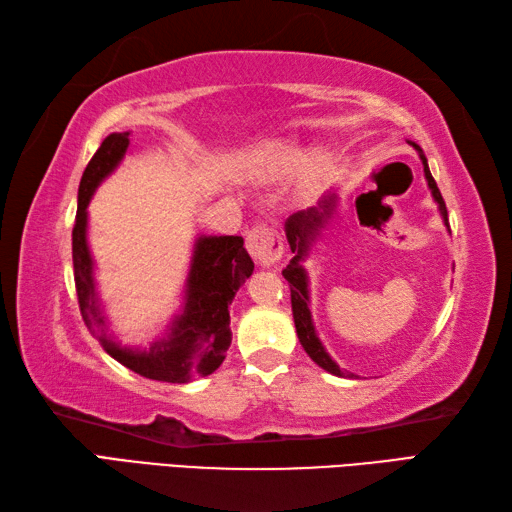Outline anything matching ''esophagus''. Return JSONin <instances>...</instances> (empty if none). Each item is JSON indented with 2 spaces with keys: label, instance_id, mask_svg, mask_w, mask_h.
Here are the masks:
<instances>
[{
  "label": "esophagus",
  "instance_id": "1",
  "mask_svg": "<svg viewBox=\"0 0 512 512\" xmlns=\"http://www.w3.org/2000/svg\"><path fill=\"white\" fill-rule=\"evenodd\" d=\"M246 248L259 266H275L284 255V239L270 226H255L246 235Z\"/></svg>",
  "mask_w": 512,
  "mask_h": 512
}]
</instances>
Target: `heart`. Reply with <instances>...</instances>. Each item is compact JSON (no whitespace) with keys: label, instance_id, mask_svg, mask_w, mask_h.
<instances>
[{"label":"heart","instance_id":"1","mask_svg":"<svg viewBox=\"0 0 512 512\" xmlns=\"http://www.w3.org/2000/svg\"><path fill=\"white\" fill-rule=\"evenodd\" d=\"M334 167V158L328 151H312L306 156L295 140H266L250 147L242 158V169L257 180H279L295 173V191L301 198L317 193L328 180Z\"/></svg>","mask_w":512,"mask_h":512}]
</instances>
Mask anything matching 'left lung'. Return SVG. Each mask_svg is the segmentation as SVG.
<instances>
[{
	"label": "left lung",
	"instance_id": "obj_1",
	"mask_svg": "<svg viewBox=\"0 0 512 512\" xmlns=\"http://www.w3.org/2000/svg\"><path fill=\"white\" fill-rule=\"evenodd\" d=\"M409 145L418 151V156L422 160V167H424V180H427V184H429L433 200L438 202V211L442 215L444 226H447V231L451 233L447 206H444L442 193L438 189L436 180H433V176H431L427 158H424V151L416 143H409ZM336 204H339V195H336V191H330V193L323 195V198L317 202V206H310V209L297 211V213H292L288 217L284 228H286L290 250L295 253V257H292L290 264L284 270H281V275H284L286 281L290 284L292 317H295V328H297V336H299V343L303 345V350H306L312 361L317 363L319 367H323L325 372H330L334 376H341V378H350L354 374L343 372V369L332 361V356L325 352L323 343L319 341L317 330H314L312 312H310V288H308L310 281H308V270L303 268V262H306V257L310 255V250H312V244L317 242L323 228L328 226V222L332 220V215L336 211Z\"/></svg>",
	"mask_w": 512,
	"mask_h": 512
}]
</instances>
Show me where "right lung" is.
Here are the masks:
<instances>
[{
	"instance_id": "right-lung-1",
	"label": "right lung",
	"mask_w": 512,
	"mask_h": 512,
	"mask_svg": "<svg viewBox=\"0 0 512 512\" xmlns=\"http://www.w3.org/2000/svg\"><path fill=\"white\" fill-rule=\"evenodd\" d=\"M127 149L129 132L107 136L85 167L79 184L72 262L81 317L114 361L151 380L189 383L198 376L213 374L226 358L233 339L228 308L239 286L253 275L255 264L246 253L242 237L200 235L193 244L182 310L173 317L167 330L147 347L118 343L107 330V317L96 290L94 259L88 246V204L101 182L121 165Z\"/></svg>"
}]
</instances>
